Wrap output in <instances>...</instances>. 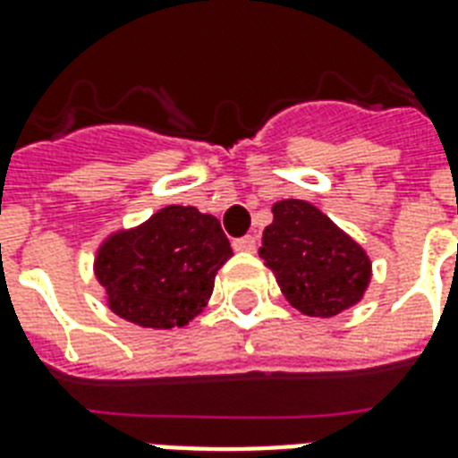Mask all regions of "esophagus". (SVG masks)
I'll return each instance as SVG.
<instances>
[{
  "label": "esophagus",
  "instance_id": "1",
  "mask_svg": "<svg viewBox=\"0 0 458 458\" xmlns=\"http://www.w3.org/2000/svg\"><path fill=\"white\" fill-rule=\"evenodd\" d=\"M233 247H235L237 252H254V250H257V237H237V240H233Z\"/></svg>",
  "mask_w": 458,
  "mask_h": 458
}]
</instances>
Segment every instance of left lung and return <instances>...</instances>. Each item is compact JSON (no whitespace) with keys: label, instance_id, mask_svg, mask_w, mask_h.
<instances>
[{"label":"left lung","instance_id":"8db88e82","mask_svg":"<svg viewBox=\"0 0 458 458\" xmlns=\"http://www.w3.org/2000/svg\"><path fill=\"white\" fill-rule=\"evenodd\" d=\"M261 237L264 259L281 293L307 317H336L368 291L372 264L360 244L302 199L274 204Z\"/></svg>","mask_w":458,"mask_h":458}]
</instances>
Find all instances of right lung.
<instances>
[{
	"instance_id": "1",
	"label": "right lung",
	"mask_w": 458,
	"mask_h": 458,
	"mask_svg": "<svg viewBox=\"0 0 458 458\" xmlns=\"http://www.w3.org/2000/svg\"><path fill=\"white\" fill-rule=\"evenodd\" d=\"M230 257L218 218L194 206H165L100 244L96 278L117 317L146 329H173L204 310Z\"/></svg>"
}]
</instances>
